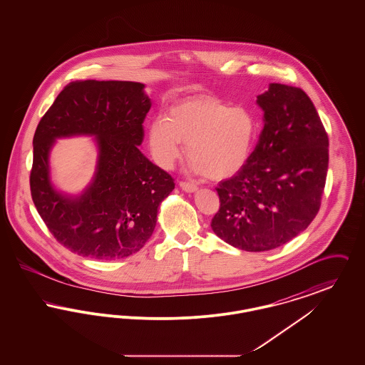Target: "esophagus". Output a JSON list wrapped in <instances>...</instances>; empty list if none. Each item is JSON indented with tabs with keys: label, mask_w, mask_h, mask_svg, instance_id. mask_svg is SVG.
Instances as JSON below:
<instances>
[{
	"label": "esophagus",
	"mask_w": 365,
	"mask_h": 365,
	"mask_svg": "<svg viewBox=\"0 0 365 365\" xmlns=\"http://www.w3.org/2000/svg\"><path fill=\"white\" fill-rule=\"evenodd\" d=\"M179 186H180V189L183 191H186V192H194V191L198 190V187L195 186V185H192V183H187V182H180L179 183Z\"/></svg>",
	"instance_id": "1"
}]
</instances>
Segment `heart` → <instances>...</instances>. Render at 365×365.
<instances>
[{
	"instance_id": "heart-1",
	"label": "heart",
	"mask_w": 365,
	"mask_h": 365,
	"mask_svg": "<svg viewBox=\"0 0 365 365\" xmlns=\"http://www.w3.org/2000/svg\"><path fill=\"white\" fill-rule=\"evenodd\" d=\"M148 137L161 168H173L187 145L191 173L220 180L247 163L257 138V122L243 106L201 94L173 105L167 118L149 124Z\"/></svg>"
}]
</instances>
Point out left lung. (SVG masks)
I'll list each match as a JSON object with an SVG mask.
<instances>
[{
	"mask_svg": "<svg viewBox=\"0 0 365 365\" xmlns=\"http://www.w3.org/2000/svg\"><path fill=\"white\" fill-rule=\"evenodd\" d=\"M257 105L260 138L242 170L216 187L220 209L210 223L246 252L272 250L311 225L329 168V137L305 91L271 83Z\"/></svg>",
	"mask_w": 365,
	"mask_h": 365,
	"instance_id": "8db88e82",
	"label": "left lung"
}]
</instances>
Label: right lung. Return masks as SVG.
I'll return each instance as SVG.
<instances>
[{"mask_svg": "<svg viewBox=\"0 0 365 365\" xmlns=\"http://www.w3.org/2000/svg\"><path fill=\"white\" fill-rule=\"evenodd\" d=\"M150 106L143 83L76 81L63 88L38 124L31 197L53 237L72 253L119 260L152 237L158 207L175 183L139 149ZM79 135L94 136L99 155L93 179L72 196L52 185L50 152L56 138Z\"/></svg>", "mask_w": 365, "mask_h": 365, "instance_id": "add662e5", "label": "right lung"}]
</instances>
